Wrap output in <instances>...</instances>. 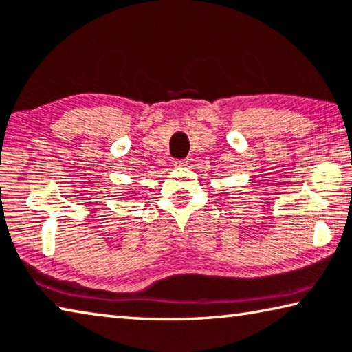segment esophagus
Listing matches in <instances>:
<instances>
[{
  "mask_svg": "<svg viewBox=\"0 0 352 352\" xmlns=\"http://www.w3.org/2000/svg\"><path fill=\"white\" fill-rule=\"evenodd\" d=\"M188 164V159H177L175 160V166H186Z\"/></svg>",
  "mask_w": 352,
  "mask_h": 352,
  "instance_id": "34e87169",
  "label": "esophagus"
}]
</instances>
